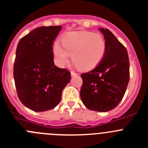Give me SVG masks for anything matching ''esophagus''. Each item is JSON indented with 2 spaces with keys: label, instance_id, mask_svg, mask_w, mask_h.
Here are the masks:
<instances>
[{
  "label": "esophagus",
  "instance_id": "1",
  "mask_svg": "<svg viewBox=\"0 0 148 148\" xmlns=\"http://www.w3.org/2000/svg\"><path fill=\"white\" fill-rule=\"evenodd\" d=\"M77 75H78V74H77V73H74V72H71V76H72V77H73V76H76Z\"/></svg>",
  "mask_w": 148,
  "mask_h": 148
}]
</instances>
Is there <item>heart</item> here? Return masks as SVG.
<instances>
[{
  "instance_id": "1",
  "label": "heart",
  "mask_w": 148,
  "mask_h": 148,
  "mask_svg": "<svg viewBox=\"0 0 148 148\" xmlns=\"http://www.w3.org/2000/svg\"><path fill=\"white\" fill-rule=\"evenodd\" d=\"M53 46L56 63L61 67L72 61L82 70H91L99 64L106 52V41L102 35L90 31H75L66 33Z\"/></svg>"
}]
</instances>
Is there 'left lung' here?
<instances>
[{
    "label": "left lung",
    "mask_w": 148,
    "mask_h": 148,
    "mask_svg": "<svg viewBox=\"0 0 148 148\" xmlns=\"http://www.w3.org/2000/svg\"><path fill=\"white\" fill-rule=\"evenodd\" d=\"M106 41L104 58L93 70L81 75L80 95L89 110L107 112L123 99L130 79V63L126 48L108 29L99 28Z\"/></svg>",
    "instance_id": "left-lung-1"
}]
</instances>
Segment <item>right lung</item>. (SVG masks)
Returning <instances> with one entry per match:
<instances>
[{
  "instance_id": "add662e5",
  "label": "right lung",
  "mask_w": 148,
  "mask_h": 148,
  "mask_svg": "<svg viewBox=\"0 0 148 148\" xmlns=\"http://www.w3.org/2000/svg\"><path fill=\"white\" fill-rule=\"evenodd\" d=\"M61 28L38 27L17 46L13 75L18 98L35 112L56 108L71 78L70 72L56 66L53 60V43Z\"/></svg>"
}]
</instances>
